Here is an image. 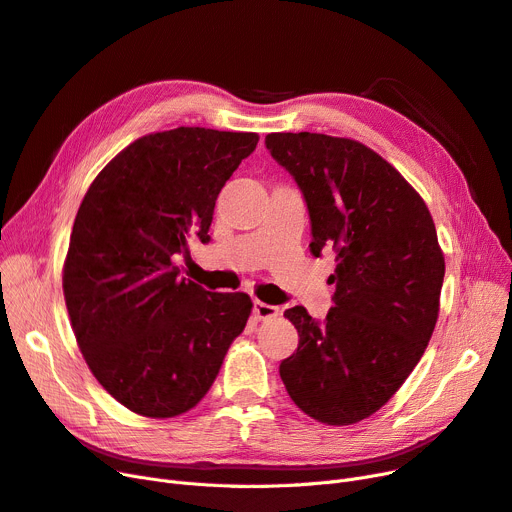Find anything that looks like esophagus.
<instances>
[{
    "label": "esophagus",
    "instance_id": "34e87169",
    "mask_svg": "<svg viewBox=\"0 0 512 512\" xmlns=\"http://www.w3.org/2000/svg\"><path fill=\"white\" fill-rule=\"evenodd\" d=\"M280 313V309L276 305H267L263 301H255L253 303V315L255 319H272Z\"/></svg>",
    "mask_w": 512,
    "mask_h": 512
}]
</instances>
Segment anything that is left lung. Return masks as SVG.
Masks as SVG:
<instances>
[{
	"instance_id": "obj_1",
	"label": "left lung",
	"mask_w": 512,
	"mask_h": 512,
	"mask_svg": "<svg viewBox=\"0 0 512 512\" xmlns=\"http://www.w3.org/2000/svg\"><path fill=\"white\" fill-rule=\"evenodd\" d=\"M265 147L307 201L311 253L336 251L334 307L315 321L284 311L299 348L280 378L303 413L353 425L405 384L440 313L444 253L425 201L388 161L359 141L319 132H272Z\"/></svg>"
}]
</instances>
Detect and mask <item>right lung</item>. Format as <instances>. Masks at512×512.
I'll return each instance as SVG.
<instances>
[{"label":"right lung","instance_id":"obj_1","mask_svg":"<svg viewBox=\"0 0 512 512\" xmlns=\"http://www.w3.org/2000/svg\"><path fill=\"white\" fill-rule=\"evenodd\" d=\"M255 132L180 126L122 149L78 207L64 299L97 382L132 413L191 411L218 378L253 303L178 278L174 255L209 240L222 186L257 147Z\"/></svg>","mask_w":512,"mask_h":512}]
</instances>
